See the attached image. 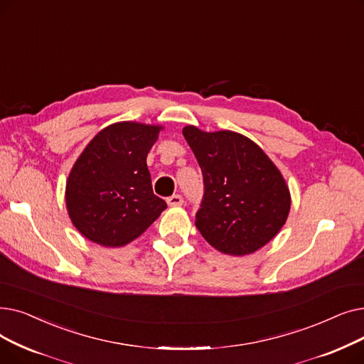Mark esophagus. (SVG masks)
I'll return each instance as SVG.
<instances>
[{"label":"esophagus","mask_w":364,"mask_h":364,"mask_svg":"<svg viewBox=\"0 0 364 364\" xmlns=\"http://www.w3.org/2000/svg\"><path fill=\"white\" fill-rule=\"evenodd\" d=\"M182 203H183V198H182L181 196H178V194H175V196H171V197H168V198H167V204H168L170 207L182 205Z\"/></svg>","instance_id":"34e87169"}]
</instances>
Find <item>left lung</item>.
Masks as SVG:
<instances>
[{"mask_svg":"<svg viewBox=\"0 0 364 364\" xmlns=\"http://www.w3.org/2000/svg\"><path fill=\"white\" fill-rule=\"evenodd\" d=\"M203 171L204 197L196 227L212 247L231 256L255 253L279 234L290 212L282 171L249 137L231 132L182 130Z\"/></svg>","mask_w":364,"mask_h":364,"instance_id":"1","label":"left lung"}]
</instances>
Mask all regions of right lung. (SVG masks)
<instances>
[{"instance_id":"add662e5","label":"right lung","mask_w":364,"mask_h":364,"mask_svg":"<svg viewBox=\"0 0 364 364\" xmlns=\"http://www.w3.org/2000/svg\"><path fill=\"white\" fill-rule=\"evenodd\" d=\"M163 126L119 121L84 148L66 181V210L74 227L103 247H123L166 210L152 191L148 152Z\"/></svg>"}]
</instances>
